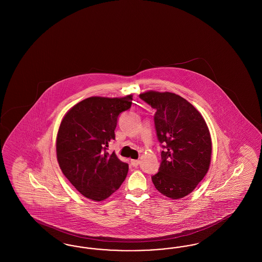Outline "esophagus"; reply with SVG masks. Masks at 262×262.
<instances>
[{
  "label": "esophagus",
  "instance_id": "34e87169",
  "mask_svg": "<svg viewBox=\"0 0 262 262\" xmlns=\"http://www.w3.org/2000/svg\"><path fill=\"white\" fill-rule=\"evenodd\" d=\"M130 164H132L134 167H137L138 164H139V160H132Z\"/></svg>",
  "mask_w": 262,
  "mask_h": 262
}]
</instances>
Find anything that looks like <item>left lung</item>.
I'll list each match as a JSON object with an SVG mask.
<instances>
[{
  "mask_svg": "<svg viewBox=\"0 0 262 262\" xmlns=\"http://www.w3.org/2000/svg\"><path fill=\"white\" fill-rule=\"evenodd\" d=\"M154 110L156 136L162 144L159 171L151 177L156 189L172 200L189 194L207 173L211 137L200 113L171 92L139 95Z\"/></svg>",
  "mask_w": 262,
  "mask_h": 262,
  "instance_id": "left-lung-1",
  "label": "left lung"
}]
</instances>
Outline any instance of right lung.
I'll return each instance as SVG.
<instances>
[{
    "label": "right lung",
    "mask_w": 262,
    "mask_h": 262,
    "mask_svg": "<svg viewBox=\"0 0 262 262\" xmlns=\"http://www.w3.org/2000/svg\"><path fill=\"white\" fill-rule=\"evenodd\" d=\"M132 100V95L89 97L62 119L57 137L58 162L62 174L89 200H106L125 181L128 164L107 150L115 140L118 118L130 108Z\"/></svg>",
    "instance_id": "obj_1"
}]
</instances>
